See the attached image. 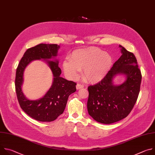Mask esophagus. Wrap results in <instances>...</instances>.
Masks as SVG:
<instances>
[{"mask_svg": "<svg viewBox=\"0 0 155 155\" xmlns=\"http://www.w3.org/2000/svg\"><path fill=\"white\" fill-rule=\"evenodd\" d=\"M84 87V85L81 84V83H78L77 85H76V88L77 90H80V89H81V88H83Z\"/></svg>", "mask_w": 155, "mask_h": 155, "instance_id": "obj_1", "label": "esophagus"}]
</instances>
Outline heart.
Segmentation results:
<instances>
[{"label":"heart","instance_id":"heart-1","mask_svg":"<svg viewBox=\"0 0 155 155\" xmlns=\"http://www.w3.org/2000/svg\"><path fill=\"white\" fill-rule=\"evenodd\" d=\"M112 58L109 53L99 48L90 47L73 51L69 61L62 63L64 73L71 78L78 76V71L83 70V77L91 83H96L104 78L112 64Z\"/></svg>","mask_w":155,"mask_h":155}]
</instances>
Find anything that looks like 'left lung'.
<instances>
[{
    "mask_svg": "<svg viewBox=\"0 0 155 155\" xmlns=\"http://www.w3.org/2000/svg\"><path fill=\"white\" fill-rule=\"evenodd\" d=\"M122 55L114 64L104 78L88 86L87 108L89 115L96 121L112 124L126 118L133 108L140 92L142 74L134 54L120 45ZM127 75L126 81L114 85L117 74Z\"/></svg>",
    "mask_w": 155,
    "mask_h": 155,
    "instance_id": "8db88e82",
    "label": "left lung"
}]
</instances>
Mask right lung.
I'll list each match as a JSON object with an SVG mask.
<instances>
[{
  "label": "right lung",
  "instance_id": "obj_1",
  "mask_svg": "<svg viewBox=\"0 0 155 155\" xmlns=\"http://www.w3.org/2000/svg\"><path fill=\"white\" fill-rule=\"evenodd\" d=\"M59 48L56 44L43 43L30 48L25 53L16 69L15 89L19 105L27 115L39 121H53L64 112L69 95L76 91L77 83L60 77L61 70L58 61H47L54 77L52 86L42 98L30 101L26 98L21 89L23 72L32 61L56 56Z\"/></svg>",
  "mask_w": 155,
  "mask_h": 155
}]
</instances>
